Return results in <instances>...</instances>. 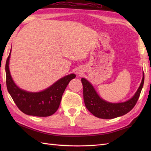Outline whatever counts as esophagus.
Returning a JSON list of instances; mask_svg holds the SVG:
<instances>
[{
    "label": "esophagus",
    "instance_id": "obj_1",
    "mask_svg": "<svg viewBox=\"0 0 151 151\" xmlns=\"http://www.w3.org/2000/svg\"><path fill=\"white\" fill-rule=\"evenodd\" d=\"M77 74H78V75H81V73L80 72H77Z\"/></svg>",
    "mask_w": 151,
    "mask_h": 151
}]
</instances>
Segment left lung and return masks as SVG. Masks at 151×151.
I'll use <instances>...</instances> for the list:
<instances>
[{
  "label": "left lung",
  "instance_id": "left-lung-1",
  "mask_svg": "<svg viewBox=\"0 0 151 151\" xmlns=\"http://www.w3.org/2000/svg\"><path fill=\"white\" fill-rule=\"evenodd\" d=\"M81 81L86 108L95 117L109 119L124 115L134 107L143 88L144 73H143V78L139 87L132 97L127 101L119 103H112L104 100L98 95L93 86L88 80L82 78Z\"/></svg>",
  "mask_w": 151,
  "mask_h": 151
}]
</instances>
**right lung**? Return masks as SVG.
I'll return each mask as SVG.
<instances>
[{
    "mask_svg": "<svg viewBox=\"0 0 151 151\" xmlns=\"http://www.w3.org/2000/svg\"><path fill=\"white\" fill-rule=\"evenodd\" d=\"M11 51L6 63V86L15 104L22 112L29 115L47 117L54 114L59 108L64 91L75 74H70L61 78L52 85L43 91L30 92L22 89L15 84L11 76L9 62Z\"/></svg>",
    "mask_w": 151,
    "mask_h": 151,
    "instance_id": "obj_1",
    "label": "right lung"
}]
</instances>
